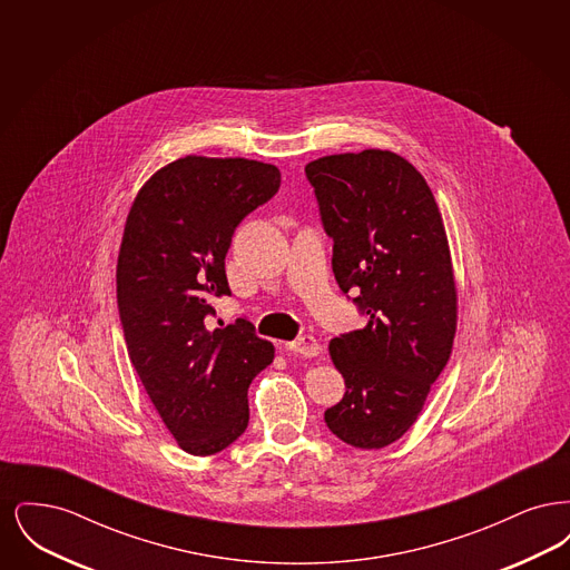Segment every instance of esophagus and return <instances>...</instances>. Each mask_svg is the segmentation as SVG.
Returning <instances> with one entry per match:
<instances>
[{
  "label": "esophagus",
  "instance_id": "obj_1",
  "mask_svg": "<svg viewBox=\"0 0 570 570\" xmlns=\"http://www.w3.org/2000/svg\"><path fill=\"white\" fill-rule=\"evenodd\" d=\"M284 348L288 353L301 354V356H316V354L321 353V344L312 335H301V337L293 340V342H286Z\"/></svg>",
  "mask_w": 570,
  "mask_h": 570
}]
</instances>
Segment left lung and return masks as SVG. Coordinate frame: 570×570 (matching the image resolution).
Here are the masks:
<instances>
[{
	"label": "left lung",
	"mask_w": 570,
	"mask_h": 570,
	"mask_svg": "<svg viewBox=\"0 0 570 570\" xmlns=\"http://www.w3.org/2000/svg\"><path fill=\"white\" fill-rule=\"evenodd\" d=\"M333 273L367 325L333 337L346 393L326 428L356 449H382L412 428L444 370L458 328V288L434 194L393 151L325 156L305 166Z\"/></svg>",
	"instance_id": "1"
}]
</instances>
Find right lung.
<instances>
[{"label": "right lung", "instance_id": "add662e5", "mask_svg": "<svg viewBox=\"0 0 570 570\" xmlns=\"http://www.w3.org/2000/svg\"><path fill=\"white\" fill-rule=\"evenodd\" d=\"M273 164L186 156L136 194L117 258V305L136 374L179 446L224 451L249 421L247 389L273 361L254 325H212L230 295L224 258L235 228L279 190Z\"/></svg>", "mask_w": 570, "mask_h": 570}]
</instances>
